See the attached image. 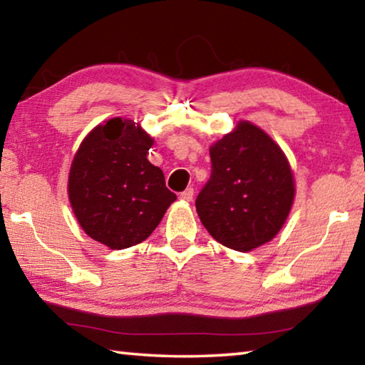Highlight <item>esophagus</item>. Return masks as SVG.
Listing matches in <instances>:
<instances>
[{
  "label": "esophagus",
  "instance_id": "esophagus-1",
  "mask_svg": "<svg viewBox=\"0 0 365 365\" xmlns=\"http://www.w3.org/2000/svg\"><path fill=\"white\" fill-rule=\"evenodd\" d=\"M193 196H195V190L193 188H187L185 191H182L180 193V197L183 201H191L193 200Z\"/></svg>",
  "mask_w": 365,
  "mask_h": 365
}]
</instances>
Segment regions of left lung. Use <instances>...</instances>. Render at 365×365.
Wrapping results in <instances>:
<instances>
[{"instance_id": "1", "label": "left lung", "mask_w": 365, "mask_h": 365, "mask_svg": "<svg viewBox=\"0 0 365 365\" xmlns=\"http://www.w3.org/2000/svg\"><path fill=\"white\" fill-rule=\"evenodd\" d=\"M211 177L196 197L202 225L220 245L251 251L285 224L294 180L280 146L251 122H238L209 150Z\"/></svg>"}]
</instances>
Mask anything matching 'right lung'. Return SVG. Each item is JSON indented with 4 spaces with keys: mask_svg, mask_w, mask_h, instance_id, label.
Masks as SVG:
<instances>
[{
    "mask_svg": "<svg viewBox=\"0 0 365 365\" xmlns=\"http://www.w3.org/2000/svg\"><path fill=\"white\" fill-rule=\"evenodd\" d=\"M153 138L120 117L95 127L73 156L69 201L80 227L110 250L138 245L177 200L148 160Z\"/></svg>",
    "mask_w": 365,
    "mask_h": 365,
    "instance_id": "add662e5",
    "label": "right lung"
}]
</instances>
